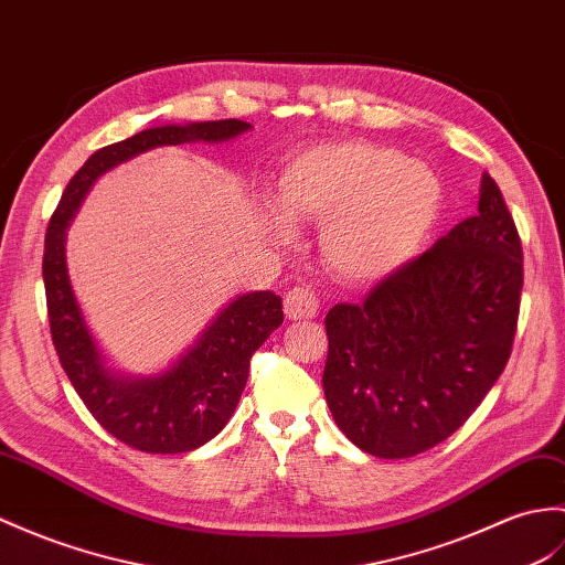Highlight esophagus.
Listing matches in <instances>:
<instances>
[{
	"label": "esophagus",
	"instance_id": "1",
	"mask_svg": "<svg viewBox=\"0 0 565 565\" xmlns=\"http://www.w3.org/2000/svg\"><path fill=\"white\" fill-rule=\"evenodd\" d=\"M318 298L306 286H296L284 296V312L288 320H310L318 315Z\"/></svg>",
	"mask_w": 565,
	"mask_h": 565
}]
</instances>
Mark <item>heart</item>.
<instances>
[{
    "mask_svg": "<svg viewBox=\"0 0 565 565\" xmlns=\"http://www.w3.org/2000/svg\"><path fill=\"white\" fill-rule=\"evenodd\" d=\"M440 200V180L426 163L371 141L320 143L288 159L279 175L281 212L322 221V257L349 284L397 271L424 243ZM285 217L269 212L281 238L291 235Z\"/></svg>",
    "mask_w": 565,
    "mask_h": 565,
    "instance_id": "obj_1",
    "label": "heart"
}]
</instances>
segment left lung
<instances>
[{"label": "left lung", "instance_id": "1", "mask_svg": "<svg viewBox=\"0 0 565 565\" xmlns=\"http://www.w3.org/2000/svg\"><path fill=\"white\" fill-rule=\"evenodd\" d=\"M522 243L501 190L481 180L479 214L324 318L322 387L339 430L373 457H414L450 438L513 351Z\"/></svg>", "mask_w": 565, "mask_h": 565}]
</instances>
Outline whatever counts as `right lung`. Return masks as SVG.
<instances>
[{"instance_id":"obj_1","label":"right lung","mask_w":565,"mask_h":565,"mask_svg":"<svg viewBox=\"0 0 565 565\" xmlns=\"http://www.w3.org/2000/svg\"><path fill=\"white\" fill-rule=\"evenodd\" d=\"M247 129L250 125L243 120L166 125L103 147L76 170L50 218L43 281L52 344L86 409L110 436L135 450L190 452L228 424L247 383L253 353L284 322L281 298L271 291L238 296L168 371L129 377L105 365L88 332L70 284L64 235L78 204L105 170L156 147H178L188 141L218 143Z\"/></svg>"}]
</instances>
